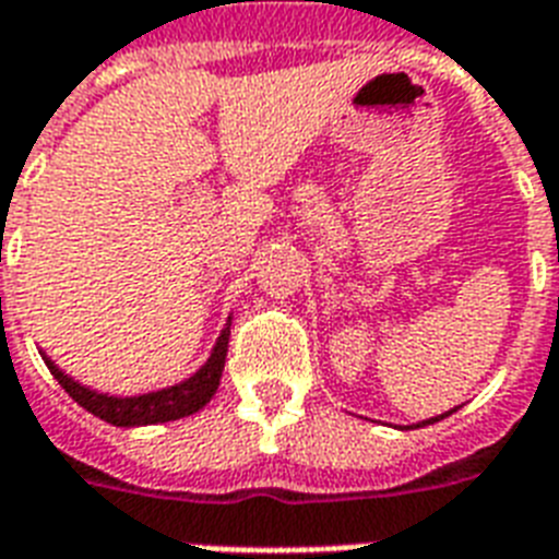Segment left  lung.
Instances as JSON below:
<instances>
[{"label": "left lung", "instance_id": "1", "mask_svg": "<svg viewBox=\"0 0 559 559\" xmlns=\"http://www.w3.org/2000/svg\"><path fill=\"white\" fill-rule=\"evenodd\" d=\"M457 408H452V411H445V414H440V417H431V419H423V423H414V426H408V428H423V426H431V423H437V419H443V417H449V414H455Z\"/></svg>", "mask_w": 559, "mask_h": 559}]
</instances>
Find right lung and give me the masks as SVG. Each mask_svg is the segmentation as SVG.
<instances>
[{
	"mask_svg": "<svg viewBox=\"0 0 559 559\" xmlns=\"http://www.w3.org/2000/svg\"><path fill=\"white\" fill-rule=\"evenodd\" d=\"M230 323L233 318H227L224 329H221L218 341L212 347L210 358L203 361L201 370L192 373L189 379L177 384H168L163 391L140 393V396H110V393H98L86 384L75 382L72 376H67L55 361H51L46 353H40L46 367L51 370V376L58 379V384L72 396V400L86 408L90 414H95L104 423L110 426H157V423H171V419L189 417V414H198V411L206 405V402L215 396L221 384V373H224V358H227V344H230Z\"/></svg>",
	"mask_w": 559,
	"mask_h": 559,
	"instance_id": "1",
	"label": "right lung"
}]
</instances>
